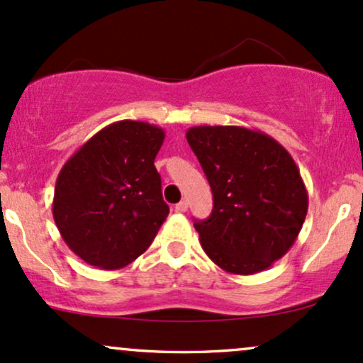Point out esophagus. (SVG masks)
<instances>
[{
	"mask_svg": "<svg viewBox=\"0 0 363 363\" xmlns=\"http://www.w3.org/2000/svg\"><path fill=\"white\" fill-rule=\"evenodd\" d=\"M186 208H189V202H186V200H182V202H178L177 206H174V211L177 212H186Z\"/></svg>",
	"mask_w": 363,
	"mask_h": 363,
	"instance_id": "obj_1",
	"label": "esophagus"
}]
</instances>
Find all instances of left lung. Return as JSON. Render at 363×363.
<instances>
[{"instance_id": "8db88e82", "label": "left lung", "mask_w": 363, "mask_h": 363, "mask_svg": "<svg viewBox=\"0 0 363 363\" xmlns=\"http://www.w3.org/2000/svg\"><path fill=\"white\" fill-rule=\"evenodd\" d=\"M214 207L195 220L207 257L229 274L267 270L291 250L308 214V190L282 144L238 125L186 130Z\"/></svg>"}]
</instances>
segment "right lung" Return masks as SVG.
Listing matches in <instances>:
<instances>
[{"label": "right lung", "mask_w": 363, "mask_h": 363, "mask_svg": "<svg viewBox=\"0 0 363 363\" xmlns=\"http://www.w3.org/2000/svg\"><path fill=\"white\" fill-rule=\"evenodd\" d=\"M164 130L147 122L106 125L62 166L52 216L88 265L117 270L149 248L169 214L155 160Z\"/></svg>", "instance_id": "right-lung-1"}]
</instances>
